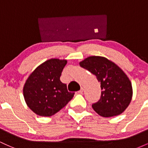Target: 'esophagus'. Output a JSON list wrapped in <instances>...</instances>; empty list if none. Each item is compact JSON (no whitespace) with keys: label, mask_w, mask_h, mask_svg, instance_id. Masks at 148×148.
Returning a JSON list of instances; mask_svg holds the SVG:
<instances>
[{"label":"esophagus","mask_w":148,"mask_h":148,"mask_svg":"<svg viewBox=\"0 0 148 148\" xmlns=\"http://www.w3.org/2000/svg\"><path fill=\"white\" fill-rule=\"evenodd\" d=\"M83 92H84V88H81V90H80L79 91H78V93H79V94H82Z\"/></svg>","instance_id":"1"}]
</instances>
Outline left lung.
<instances>
[{
  "label": "left lung",
  "mask_w": 148,
  "mask_h": 148,
  "mask_svg": "<svg viewBox=\"0 0 148 148\" xmlns=\"http://www.w3.org/2000/svg\"><path fill=\"white\" fill-rule=\"evenodd\" d=\"M97 78L101 95L92 107L104 118L120 115L128 107L133 95L132 83L124 71L116 64L102 56H90L79 62Z\"/></svg>",
  "instance_id": "left-lung-1"
}]
</instances>
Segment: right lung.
<instances>
[{
	"label": "right lung",
	"instance_id": "obj_1",
	"mask_svg": "<svg viewBox=\"0 0 148 148\" xmlns=\"http://www.w3.org/2000/svg\"><path fill=\"white\" fill-rule=\"evenodd\" d=\"M67 60L51 58L37 67L23 86V94L27 106L35 114L49 117L56 114L72 99L60 77Z\"/></svg>",
	"mask_w": 148,
	"mask_h": 148
}]
</instances>
